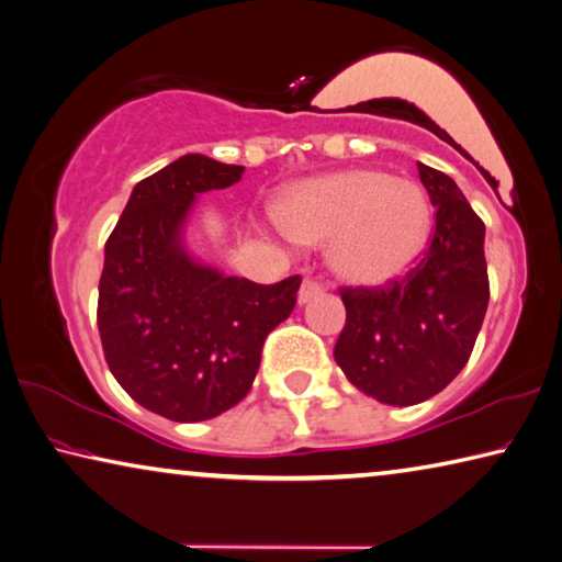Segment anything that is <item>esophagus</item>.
Instances as JSON below:
<instances>
[{
  "label": "esophagus",
  "mask_w": 562,
  "mask_h": 562,
  "mask_svg": "<svg viewBox=\"0 0 562 562\" xmlns=\"http://www.w3.org/2000/svg\"><path fill=\"white\" fill-rule=\"evenodd\" d=\"M324 291H326V289H324V283H321V281H316V279H303L301 291H299V301H301V303H308L311 299L321 296V293H324Z\"/></svg>",
  "instance_id": "esophagus-1"
}]
</instances>
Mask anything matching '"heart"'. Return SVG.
<instances>
[{"instance_id": "heart-1", "label": "heart", "mask_w": 562, "mask_h": 562, "mask_svg": "<svg viewBox=\"0 0 562 562\" xmlns=\"http://www.w3.org/2000/svg\"><path fill=\"white\" fill-rule=\"evenodd\" d=\"M276 218L291 241H330V269L361 286H383L408 273L430 236L426 191L379 169L296 183L276 204Z\"/></svg>"}]
</instances>
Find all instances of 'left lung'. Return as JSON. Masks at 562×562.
Here are the masks:
<instances>
[{"mask_svg":"<svg viewBox=\"0 0 562 562\" xmlns=\"http://www.w3.org/2000/svg\"><path fill=\"white\" fill-rule=\"evenodd\" d=\"M436 206L420 261L383 286H341L334 358L358 391L389 406L430 398L463 371L491 299L485 224L443 171L418 164Z\"/></svg>","mask_w":562,"mask_h":562,"instance_id":"8db88e82","label":"left lung"}]
</instances>
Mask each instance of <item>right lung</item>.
I'll return each mask as SVG.
<instances>
[{"label":"right lung","mask_w":562,"mask_h":562,"mask_svg":"<svg viewBox=\"0 0 562 562\" xmlns=\"http://www.w3.org/2000/svg\"><path fill=\"white\" fill-rule=\"evenodd\" d=\"M244 167L187 154L139 181L104 246L97 324L119 385L179 423L214 418L251 391L266 336L291 316L301 276L254 283L191 261L179 232L196 194Z\"/></svg>","instance_id":"right-lung-1"}]
</instances>
